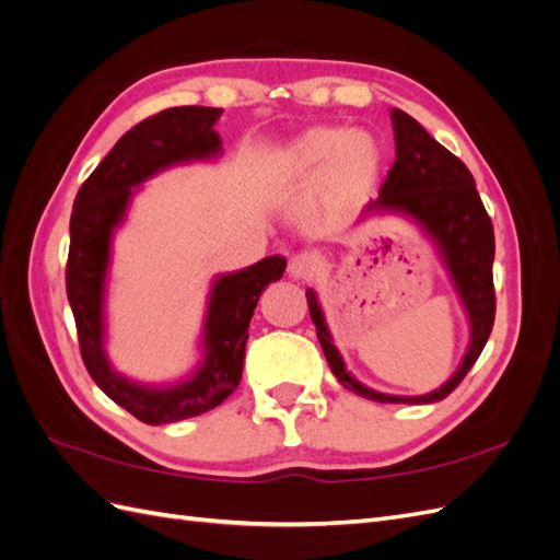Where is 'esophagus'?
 <instances>
[{
  "mask_svg": "<svg viewBox=\"0 0 560 560\" xmlns=\"http://www.w3.org/2000/svg\"><path fill=\"white\" fill-rule=\"evenodd\" d=\"M315 264L306 257V254H296V257L290 259V266H287V273H290L292 280H308L313 276Z\"/></svg>",
  "mask_w": 560,
  "mask_h": 560,
  "instance_id": "34e87169",
  "label": "esophagus"
}]
</instances>
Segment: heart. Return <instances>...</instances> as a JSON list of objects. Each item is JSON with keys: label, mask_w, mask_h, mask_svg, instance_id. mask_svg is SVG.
Wrapping results in <instances>:
<instances>
[{"label": "heart", "mask_w": 560, "mask_h": 560, "mask_svg": "<svg viewBox=\"0 0 560 560\" xmlns=\"http://www.w3.org/2000/svg\"><path fill=\"white\" fill-rule=\"evenodd\" d=\"M385 149L374 132L313 126L273 154V173L287 186L315 179L311 206L319 214H343L374 191Z\"/></svg>", "instance_id": "b5f03b06"}]
</instances>
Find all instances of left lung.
<instances>
[{
    "label": "left lung",
    "mask_w": 560,
    "mask_h": 560,
    "mask_svg": "<svg viewBox=\"0 0 560 560\" xmlns=\"http://www.w3.org/2000/svg\"><path fill=\"white\" fill-rule=\"evenodd\" d=\"M397 159L381 189V196L371 200L350 231L360 229L369 219L401 217L418 226V231L434 245L451 280L453 292L460 301L469 327V341L460 364L432 393L425 395H387L354 378L343 354L338 352L329 331L325 311L313 287L306 290L311 319L317 331V341L329 362L331 374L343 387L352 389L371 401L381 404H432L448 397L460 385L467 371L479 360L495 319L493 292V259L495 235L490 217L477 194L467 165L439 144L413 116L393 109Z\"/></svg>",
    "instance_id": "obj_1"
}]
</instances>
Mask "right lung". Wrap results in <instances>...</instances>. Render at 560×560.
Segmentation results:
<instances>
[{
  "instance_id": "right-lung-1",
  "label": "right lung",
  "mask_w": 560,
  "mask_h": 560,
  "mask_svg": "<svg viewBox=\"0 0 560 560\" xmlns=\"http://www.w3.org/2000/svg\"><path fill=\"white\" fill-rule=\"evenodd\" d=\"M219 116L222 109L194 105L147 118L114 144L74 198L67 299L77 319L81 358L97 387L147 425L206 413L238 387L254 308L266 287L280 280L287 268V261L276 254L212 278L196 343L200 360L186 376L144 383L112 364L107 294L116 231L126 224L142 184L177 165L222 159V138L214 130Z\"/></svg>"
}]
</instances>
